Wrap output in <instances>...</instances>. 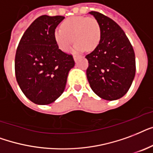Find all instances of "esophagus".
Segmentation results:
<instances>
[{
    "mask_svg": "<svg viewBox=\"0 0 153 153\" xmlns=\"http://www.w3.org/2000/svg\"><path fill=\"white\" fill-rule=\"evenodd\" d=\"M73 58H74V60H75V61H76L78 59V56H73Z\"/></svg>",
    "mask_w": 153,
    "mask_h": 153,
    "instance_id": "esophagus-1",
    "label": "esophagus"
}]
</instances>
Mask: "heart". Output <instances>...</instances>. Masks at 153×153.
<instances>
[{
    "label": "heart",
    "instance_id": "1",
    "mask_svg": "<svg viewBox=\"0 0 153 153\" xmlns=\"http://www.w3.org/2000/svg\"><path fill=\"white\" fill-rule=\"evenodd\" d=\"M101 38L100 26L94 17L71 16L61 24V28H56L54 39L58 48L63 52L68 50L73 41L74 51L94 50Z\"/></svg>",
    "mask_w": 153,
    "mask_h": 153
}]
</instances>
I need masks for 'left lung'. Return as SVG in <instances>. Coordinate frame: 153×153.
<instances>
[{
	"label": "left lung",
	"instance_id": "obj_1",
	"mask_svg": "<svg viewBox=\"0 0 153 153\" xmlns=\"http://www.w3.org/2000/svg\"><path fill=\"white\" fill-rule=\"evenodd\" d=\"M89 13L100 25L101 38L97 47L85 56L88 61V80L98 97L117 100L126 94L134 79V50L118 24L98 12Z\"/></svg>",
	"mask_w": 153,
	"mask_h": 153
}]
</instances>
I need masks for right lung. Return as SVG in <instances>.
Instances as JSON below:
<instances>
[{"instance_id": "right-lung-1", "label": "right lung", "mask_w": 153, "mask_h": 153, "mask_svg": "<svg viewBox=\"0 0 153 153\" xmlns=\"http://www.w3.org/2000/svg\"><path fill=\"white\" fill-rule=\"evenodd\" d=\"M65 16H39L29 25L16 48L15 74L21 91L32 102L48 105L65 88L73 55L59 49L54 31Z\"/></svg>"}]
</instances>
